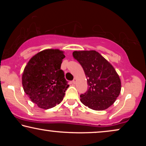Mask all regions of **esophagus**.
<instances>
[{
  "mask_svg": "<svg viewBox=\"0 0 146 146\" xmlns=\"http://www.w3.org/2000/svg\"><path fill=\"white\" fill-rule=\"evenodd\" d=\"M72 83L74 84H75L76 83V78H74V79L73 80H72Z\"/></svg>",
  "mask_w": 146,
  "mask_h": 146,
  "instance_id": "obj_1",
  "label": "esophagus"
}]
</instances>
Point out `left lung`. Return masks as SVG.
Masks as SVG:
<instances>
[{
	"label": "left lung",
	"mask_w": 146,
	"mask_h": 146,
	"mask_svg": "<svg viewBox=\"0 0 146 146\" xmlns=\"http://www.w3.org/2000/svg\"><path fill=\"white\" fill-rule=\"evenodd\" d=\"M72 54L83 68L88 86L80 95L81 102L94 110L108 108L121 91V80L114 68L95 50L74 51Z\"/></svg>",
	"instance_id": "1"
}]
</instances>
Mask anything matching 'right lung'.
Returning a JSON list of instances; mask_svg holds the SVG:
<instances>
[{
  "label": "right lung",
  "instance_id": "right-lung-1",
  "mask_svg": "<svg viewBox=\"0 0 146 146\" xmlns=\"http://www.w3.org/2000/svg\"><path fill=\"white\" fill-rule=\"evenodd\" d=\"M64 52L46 49L33 56L24 69L22 84L31 101L42 109H50L62 101L69 87L60 69Z\"/></svg>",
  "mask_w": 146,
  "mask_h": 146
}]
</instances>
